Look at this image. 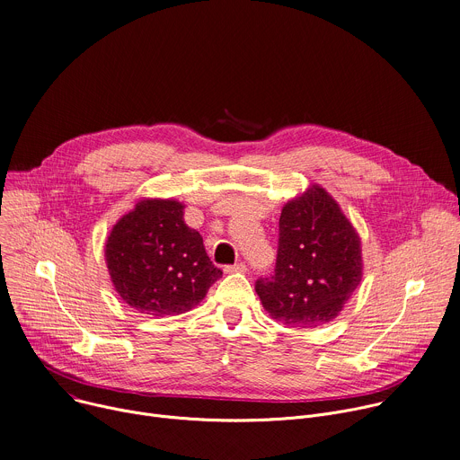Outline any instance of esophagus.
<instances>
[{"label":"esophagus","instance_id":"esophagus-1","mask_svg":"<svg viewBox=\"0 0 460 460\" xmlns=\"http://www.w3.org/2000/svg\"><path fill=\"white\" fill-rule=\"evenodd\" d=\"M225 272L232 274V272H246V265L244 263H234V265H226Z\"/></svg>","mask_w":460,"mask_h":460}]
</instances>
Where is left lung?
I'll list each match as a JSON object with an SVG mask.
<instances>
[{"mask_svg": "<svg viewBox=\"0 0 460 460\" xmlns=\"http://www.w3.org/2000/svg\"><path fill=\"white\" fill-rule=\"evenodd\" d=\"M360 279V239L336 200L320 186L288 200L274 272L256 281L265 311L288 327H318L340 314Z\"/></svg>", "mask_w": 460, "mask_h": 460, "instance_id": "1", "label": "left lung"}]
</instances>
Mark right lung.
<instances>
[{"mask_svg": "<svg viewBox=\"0 0 460 460\" xmlns=\"http://www.w3.org/2000/svg\"><path fill=\"white\" fill-rule=\"evenodd\" d=\"M177 200H140L111 230L106 263L131 309L151 316L190 311L223 276Z\"/></svg>", "mask_w": 460, "mask_h": 460, "instance_id": "add662e5", "label": "right lung"}]
</instances>
